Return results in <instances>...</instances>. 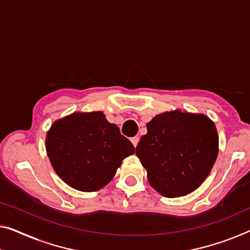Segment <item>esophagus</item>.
I'll return each mask as SVG.
<instances>
[{
	"label": "esophagus",
	"instance_id": "1",
	"mask_svg": "<svg viewBox=\"0 0 250 250\" xmlns=\"http://www.w3.org/2000/svg\"><path fill=\"white\" fill-rule=\"evenodd\" d=\"M130 140H131V143H132L133 146L137 147V145H138V141H139V137H132L131 139H130Z\"/></svg>",
	"mask_w": 250,
	"mask_h": 250
}]
</instances>
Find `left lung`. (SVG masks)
Instances as JSON below:
<instances>
[{"mask_svg":"<svg viewBox=\"0 0 250 250\" xmlns=\"http://www.w3.org/2000/svg\"><path fill=\"white\" fill-rule=\"evenodd\" d=\"M136 155L149 184L166 197L188 194L203 183L214 165L219 138L204 114L180 110L156 115L147 124Z\"/></svg>","mask_w":250,"mask_h":250,"instance_id":"left-lung-1","label":"left lung"}]
</instances>
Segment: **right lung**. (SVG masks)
Here are the masks:
<instances>
[{
	"label": "right lung",
	"mask_w": 250,
	"mask_h": 250,
	"mask_svg": "<svg viewBox=\"0 0 250 250\" xmlns=\"http://www.w3.org/2000/svg\"><path fill=\"white\" fill-rule=\"evenodd\" d=\"M46 150L59 177L73 188L94 192L112 180L135 147L102 112H76L57 120L46 137Z\"/></svg>",
	"instance_id": "right-lung-1"
}]
</instances>
